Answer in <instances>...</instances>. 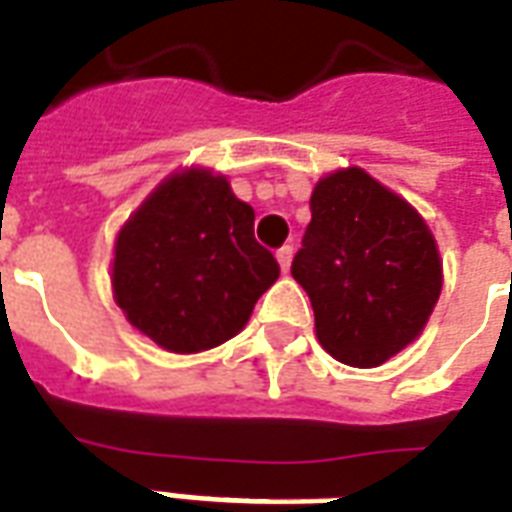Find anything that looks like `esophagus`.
<instances>
[{"instance_id": "1", "label": "esophagus", "mask_w": 512, "mask_h": 512, "mask_svg": "<svg viewBox=\"0 0 512 512\" xmlns=\"http://www.w3.org/2000/svg\"><path fill=\"white\" fill-rule=\"evenodd\" d=\"M293 244H285L282 249H276V260H279V266H282V271H290V263H293Z\"/></svg>"}]
</instances>
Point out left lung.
<instances>
[{"instance_id":"1","label":"left lung","mask_w":512,"mask_h":512,"mask_svg":"<svg viewBox=\"0 0 512 512\" xmlns=\"http://www.w3.org/2000/svg\"><path fill=\"white\" fill-rule=\"evenodd\" d=\"M293 279L314 309L325 352L358 369L380 366L429 323L442 260L418 211L366 170L317 181Z\"/></svg>"}]
</instances>
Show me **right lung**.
<instances>
[{
	"instance_id": "right-lung-1",
	"label": "right lung",
	"mask_w": 512,
	"mask_h": 512,
	"mask_svg": "<svg viewBox=\"0 0 512 512\" xmlns=\"http://www.w3.org/2000/svg\"><path fill=\"white\" fill-rule=\"evenodd\" d=\"M279 263L255 241V211L225 176L189 168L151 192L119 230L113 298L140 333L170 352L233 339Z\"/></svg>"
}]
</instances>
